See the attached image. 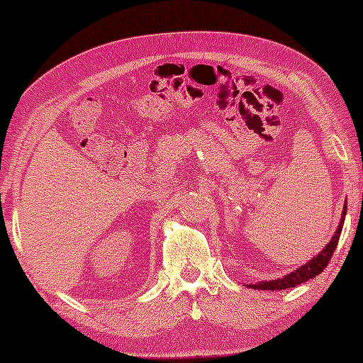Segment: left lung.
Returning <instances> with one entry per match:
<instances>
[{"label":"left lung","instance_id":"8db88e82","mask_svg":"<svg viewBox=\"0 0 363 363\" xmlns=\"http://www.w3.org/2000/svg\"><path fill=\"white\" fill-rule=\"evenodd\" d=\"M344 216H346V203H344V211H342V218H340V223L335 230L334 237H332L330 242L323 247L320 252H318L314 258H311L306 265L298 267L295 272H290L288 276L279 277V279H272V281H259L256 284H250V288H255V290H286V288H295L298 284L306 283V281L314 279L316 276H320L325 269H327L328 262H330L332 255H334L335 247L339 244V237L340 232H342V225H344Z\"/></svg>","mask_w":363,"mask_h":363}]
</instances>
